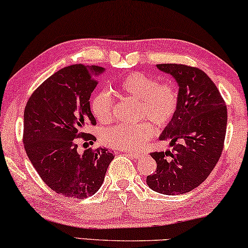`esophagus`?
<instances>
[{"instance_id":"1","label":"esophagus","mask_w":248,"mask_h":248,"mask_svg":"<svg viewBox=\"0 0 248 248\" xmlns=\"http://www.w3.org/2000/svg\"><path fill=\"white\" fill-rule=\"evenodd\" d=\"M126 154L128 156H131L132 158H136V159H139V158H141V157H142V155H141V154H139V153H132V152H126Z\"/></svg>"}]
</instances>
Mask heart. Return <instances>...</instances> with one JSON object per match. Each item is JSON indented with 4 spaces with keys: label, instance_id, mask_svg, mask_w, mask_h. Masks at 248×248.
<instances>
[{
    "label": "heart",
    "instance_id": "heart-1",
    "mask_svg": "<svg viewBox=\"0 0 248 248\" xmlns=\"http://www.w3.org/2000/svg\"><path fill=\"white\" fill-rule=\"evenodd\" d=\"M122 94L139 100V118H149L158 127L173 120L179 107V91L171 82L158 83L142 73H131L122 77L116 84ZM91 110L100 123H109L114 111V99L108 90H100L93 95ZM155 133L153 124L143 121L136 125L120 124L109 127L101 134L102 142L122 150H136L150 140Z\"/></svg>",
    "mask_w": 248,
    "mask_h": 248
}]
</instances>
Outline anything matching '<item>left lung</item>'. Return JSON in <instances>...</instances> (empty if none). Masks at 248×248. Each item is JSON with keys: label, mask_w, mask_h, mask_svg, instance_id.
Segmentation results:
<instances>
[{"label": "left lung", "mask_w": 248, "mask_h": 248, "mask_svg": "<svg viewBox=\"0 0 248 248\" xmlns=\"http://www.w3.org/2000/svg\"><path fill=\"white\" fill-rule=\"evenodd\" d=\"M179 86V107L159 140H169L166 152L150 155L156 172L147 185L163 195L191 191L204 182L223 150L227 131V107L213 81L202 70L178 63L157 65Z\"/></svg>", "instance_id": "left-lung-1"}]
</instances>
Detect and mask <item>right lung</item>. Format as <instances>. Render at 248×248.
Returning a JSON list of instances; mask_svg holds the SVG:
<instances>
[{
    "label": "right lung",
    "mask_w": 248,
    "mask_h": 248,
    "mask_svg": "<svg viewBox=\"0 0 248 248\" xmlns=\"http://www.w3.org/2000/svg\"><path fill=\"white\" fill-rule=\"evenodd\" d=\"M99 66L73 65L58 70L31 95L24 112V147L41 179L58 194L70 198L94 195L104 182L114 153L107 148L77 152V138L94 125L90 96ZM92 142V141H91Z\"/></svg>",
    "instance_id": "obj_1"
}]
</instances>
